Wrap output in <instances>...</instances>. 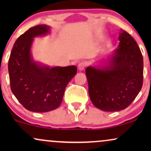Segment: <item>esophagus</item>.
Returning <instances> with one entry per match:
<instances>
[{
    "label": "esophagus",
    "instance_id": "34e87169",
    "mask_svg": "<svg viewBox=\"0 0 151 151\" xmlns=\"http://www.w3.org/2000/svg\"><path fill=\"white\" fill-rule=\"evenodd\" d=\"M85 66H86L85 63H84V62H81V63H80L79 64H78V68L80 71H82V70H84Z\"/></svg>",
    "mask_w": 151,
    "mask_h": 151
}]
</instances>
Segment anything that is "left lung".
<instances>
[{"instance_id":"8db88e82","label":"left lung","mask_w":151,"mask_h":151,"mask_svg":"<svg viewBox=\"0 0 151 151\" xmlns=\"http://www.w3.org/2000/svg\"><path fill=\"white\" fill-rule=\"evenodd\" d=\"M117 49L98 65L85 70L88 94L95 106L104 111H118L131 104L143 84L144 62L137 42L123 31Z\"/></svg>"}]
</instances>
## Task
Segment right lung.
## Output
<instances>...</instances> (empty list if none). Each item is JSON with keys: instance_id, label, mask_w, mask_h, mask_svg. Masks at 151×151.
I'll list each match as a JSON object with an SVG mask.
<instances>
[{"instance_id": "add662e5", "label": "right lung", "mask_w": 151, "mask_h": 151, "mask_svg": "<svg viewBox=\"0 0 151 151\" xmlns=\"http://www.w3.org/2000/svg\"><path fill=\"white\" fill-rule=\"evenodd\" d=\"M50 32L51 27L46 24L28 29L14 43L8 63L12 91L24 108L33 112L57 109L66 86L77 73L75 65L51 67L34 60L32 53L34 38Z\"/></svg>"}]
</instances>
